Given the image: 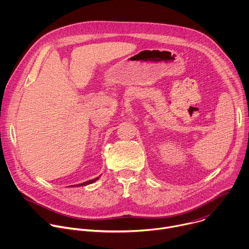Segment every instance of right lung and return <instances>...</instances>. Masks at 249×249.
<instances>
[{"mask_svg": "<svg viewBox=\"0 0 249 249\" xmlns=\"http://www.w3.org/2000/svg\"><path fill=\"white\" fill-rule=\"evenodd\" d=\"M98 178H99V176H98V177H96V178H94V179H91V180H89V181H86V182H83V183H80V184H76V185H73V186H70V187H77V186H85V185H89V184H91V183L95 182Z\"/></svg>", "mask_w": 249, "mask_h": 249, "instance_id": "right-lung-1", "label": "right lung"}]
</instances>
